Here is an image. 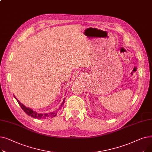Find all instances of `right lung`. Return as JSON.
<instances>
[{
	"mask_svg": "<svg viewBox=\"0 0 152 152\" xmlns=\"http://www.w3.org/2000/svg\"><path fill=\"white\" fill-rule=\"evenodd\" d=\"M14 97L15 99L17 100V101L18 102V103H19V105H20L21 108L23 109V110L25 111V112L29 116L33 117V118H37V119H45V118H53V117H55L57 116V111H53V112H51V113H37L36 112V111H34L33 110H32L29 108H28L26 107V106H25L24 105H23L22 103L17 99L16 98V97L14 95ZM65 98H64L61 104L60 105V107H59V109H61V108L63 107L64 103H65Z\"/></svg>",
	"mask_w": 152,
	"mask_h": 152,
	"instance_id": "right-lung-1",
	"label": "right lung"
}]
</instances>
